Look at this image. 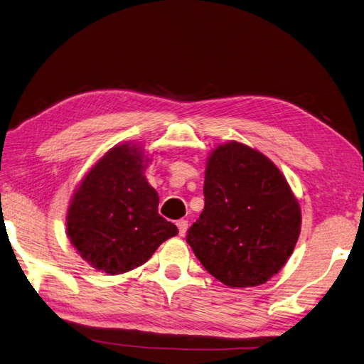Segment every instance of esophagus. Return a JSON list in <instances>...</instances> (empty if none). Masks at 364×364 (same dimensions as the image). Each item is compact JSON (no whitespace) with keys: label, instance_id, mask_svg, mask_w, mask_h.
<instances>
[{"label":"esophagus","instance_id":"1","mask_svg":"<svg viewBox=\"0 0 364 364\" xmlns=\"http://www.w3.org/2000/svg\"><path fill=\"white\" fill-rule=\"evenodd\" d=\"M176 224H177V228H179L181 236L187 233V228H188V220L187 219H179Z\"/></svg>","mask_w":364,"mask_h":364}]
</instances>
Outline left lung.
<instances>
[{
	"mask_svg": "<svg viewBox=\"0 0 364 364\" xmlns=\"http://www.w3.org/2000/svg\"><path fill=\"white\" fill-rule=\"evenodd\" d=\"M203 207L187 233L196 258L230 287L264 284L295 249L301 210L267 157L237 141L211 153Z\"/></svg>",
	"mask_w": 364,
	"mask_h": 364,
	"instance_id": "8db88e82",
	"label": "left lung"
}]
</instances>
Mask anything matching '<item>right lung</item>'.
I'll return each mask as SVG.
<instances>
[{"label":"right lung","mask_w":364,"mask_h":364,"mask_svg":"<svg viewBox=\"0 0 364 364\" xmlns=\"http://www.w3.org/2000/svg\"><path fill=\"white\" fill-rule=\"evenodd\" d=\"M139 148L109 149L80 183L68 210V236L85 261L108 274L145 264L179 230L159 215Z\"/></svg>","instance_id":"add662e5"}]
</instances>
